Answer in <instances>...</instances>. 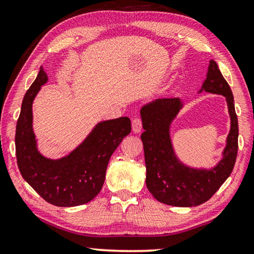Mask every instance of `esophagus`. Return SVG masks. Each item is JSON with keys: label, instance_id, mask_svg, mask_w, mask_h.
<instances>
[{"label": "esophagus", "instance_id": "34e87169", "mask_svg": "<svg viewBox=\"0 0 254 254\" xmlns=\"http://www.w3.org/2000/svg\"><path fill=\"white\" fill-rule=\"evenodd\" d=\"M131 127H132V131L135 133H138L141 131L142 129V123H141V119L140 118H133L132 122H131Z\"/></svg>", "mask_w": 254, "mask_h": 254}]
</instances>
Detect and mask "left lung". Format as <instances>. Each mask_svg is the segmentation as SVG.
<instances>
[{
  "instance_id": "left-lung-1",
  "label": "left lung",
  "mask_w": 254,
  "mask_h": 254,
  "mask_svg": "<svg viewBox=\"0 0 254 254\" xmlns=\"http://www.w3.org/2000/svg\"><path fill=\"white\" fill-rule=\"evenodd\" d=\"M226 97L230 115V131L222 159L210 169L192 168L177 157L170 137L171 123L183 108L178 97L158 98L140 109L141 133L146 162V185L159 202L175 207H195L212 197L231 175L238 154V117L231 88L213 60L210 61L207 78L199 93Z\"/></svg>"
}]
</instances>
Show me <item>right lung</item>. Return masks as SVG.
<instances>
[{
    "mask_svg": "<svg viewBox=\"0 0 254 254\" xmlns=\"http://www.w3.org/2000/svg\"><path fill=\"white\" fill-rule=\"evenodd\" d=\"M46 82L47 75L41 67L23 98L15 132L18 169L24 180L47 202L57 207L85 204L102 190L113 152L130 133V119L119 117L100 122L67 156L46 158L37 149L32 113L33 100Z\"/></svg>",
    "mask_w": 254,
    "mask_h": 254,
    "instance_id": "add662e5",
    "label": "right lung"
}]
</instances>
